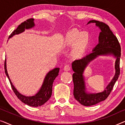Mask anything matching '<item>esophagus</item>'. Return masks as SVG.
<instances>
[{
  "mask_svg": "<svg viewBox=\"0 0 125 125\" xmlns=\"http://www.w3.org/2000/svg\"><path fill=\"white\" fill-rule=\"evenodd\" d=\"M64 70L65 71H69L71 70V66H69V65H65L64 66Z\"/></svg>",
  "mask_w": 125,
  "mask_h": 125,
  "instance_id": "1",
  "label": "esophagus"
}]
</instances>
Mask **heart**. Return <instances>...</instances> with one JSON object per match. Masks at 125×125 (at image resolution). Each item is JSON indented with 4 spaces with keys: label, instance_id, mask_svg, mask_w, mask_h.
<instances>
[{
    "label": "heart",
    "instance_id": "heart-1",
    "mask_svg": "<svg viewBox=\"0 0 125 125\" xmlns=\"http://www.w3.org/2000/svg\"><path fill=\"white\" fill-rule=\"evenodd\" d=\"M89 42V37L88 33L72 30L66 35L64 45L65 47H71L73 46L71 51L72 56L74 58H80L86 51Z\"/></svg>",
    "mask_w": 125,
    "mask_h": 125
}]
</instances>
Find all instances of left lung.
Wrapping results in <instances>:
<instances>
[{
    "instance_id": "8db88e82",
    "label": "left lung",
    "mask_w": 125,
    "mask_h": 125,
    "mask_svg": "<svg viewBox=\"0 0 125 125\" xmlns=\"http://www.w3.org/2000/svg\"><path fill=\"white\" fill-rule=\"evenodd\" d=\"M95 23L101 32L98 37V44L93 49L91 53L81 59L76 60L72 64L73 71V81L74 83L73 95L76 100L81 105L89 106L105 100L110 94L120 73L121 46L117 37L114 35L109 27L103 22L90 20L88 23ZM113 55L116 59L115 63L116 73L114 78L104 90L97 94L87 93L86 91L84 76L85 68L89 62L99 55Z\"/></svg>"
}]
</instances>
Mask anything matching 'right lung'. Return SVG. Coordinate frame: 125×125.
Returning <instances> with one entry per match:
<instances>
[{
    "label": "right lung",
    "instance_id": "right-lung-1",
    "mask_svg": "<svg viewBox=\"0 0 125 125\" xmlns=\"http://www.w3.org/2000/svg\"><path fill=\"white\" fill-rule=\"evenodd\" d=\"M34 26H35V23H34L33 19H29L26 21L20 24L18 27V28L12 32L8 39L11 38L15 35L22 33L25 30L33 28ZM4 69L5 73H6V76H7L8 80H9L13 92L16 94L17 97L21 102H23L25 104H27V105L30 106L37 107L43 105L51 98V95H52L53 83L54 80L56 77L59 75L60 68H54L47 73L45 77V78H44L43 83H42L40 89L35 95H33V96H25V95L21 94L16 90V89L12 85V83L11 80L10 79L9 76L8 74L7 71L6 59L5 60L4 62Z\"/></svg>",
    "mask_w": 125,
    "mask_h": 125
}]
</instances>
